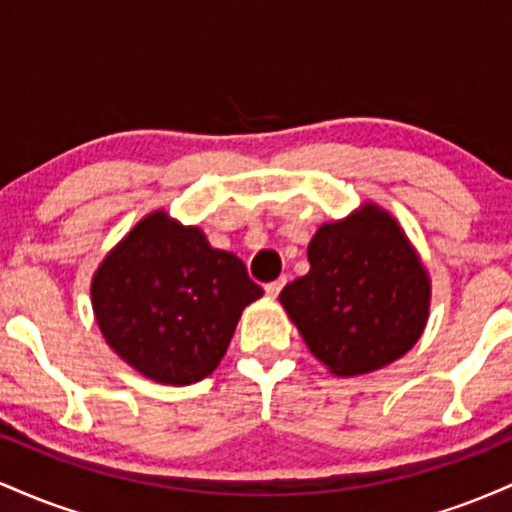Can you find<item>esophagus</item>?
<instances>
[{
  "mask_svg": "<svg viewBox=\"0 0 512 512\" xmlns=\"http://www.w3.org/2000/svg\"><path fill=\"white\" fill-rule=\"evenodd\" d=\"M284 284H286V276H279V279H274V281H269V284H264V291H267L269 296H279V291L284 289Z\"/></svg>",
  "mask_w": 512,
  "mask_h": 512,
  "instance_id": "obj_1",
  "label": "esophagus"
}]
</instances>
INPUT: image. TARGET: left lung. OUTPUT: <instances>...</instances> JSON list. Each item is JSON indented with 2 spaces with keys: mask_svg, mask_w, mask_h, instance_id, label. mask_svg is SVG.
<instances>
[{
  "mask_svg": "<svg viewBox=\"0 0 512 512\" xmlns=\"http://www.w3.org/2000/svg\"><path fill=\"white\" fill-rule=\"evenodd\" d=\"M308 260L310 272L279 298L332 373H370L416 344L431 286L390 214L368 204L351 219L325 223L310 240Z\"/></svg>",
  "mask_w": 512,
  "mask_h": 512,
  "instance_id": "obj_1",
  "label": "left lung"
}]
</instances>
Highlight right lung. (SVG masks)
Returning <instances> with one entry per match:
<instances>
[{
    "mask_svg": "<svg viewBox=\"0 0 512 512\" xmlns=\"http://www.w3.org/2000/svg\"><path fill=\"white\" fill-rule=\"evenodd\" d=\"M260 296L240 257L163 211L127 233L91 284L93 313L115 354L166 385L207 378L243 308Z\"/></svg>",
    "mask_w": 512,
    "mask_h": 512,
    "instance_id": "right-lung-1",
    "label": "right lung"
}]
</instances>
